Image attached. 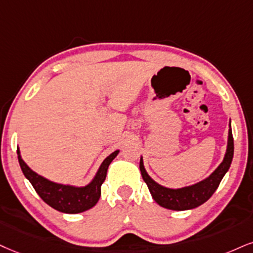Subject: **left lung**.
Here are the masks:
<instances>
[{
	"label": "left lung",
	"mask_w": 253,
	"mask_h": 253,
	"mask_svg": "<svg viewBox=\"0 0 253 253\" xmlns=\"http://www.w3.org/2000/svg\"><path fill=\"white\" fill-rule=\"evenodd\" d=\"M233 158V137L231 130V120H230V129L229 136H227V146L226 152L224 156L222 163L217 167V169L213 171L210 176L201 182L192 184V185L184 186L179 189H170L165 188L149 176L146 172L144 164H143V157H141L139 162V170H141L142 177L144 182L148 185L149 191H150L152 198L158 205L165 209L174 211H184L191 210L204 204L211 196L216 191L220 180L225 176V173L229 170Z\"/></svg>",
	"instance_id": "obj_1"
}]
</instances>
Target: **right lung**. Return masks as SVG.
I'll use <instances>...</instances> for the list:
<instances>
[{"label": "right lung", "mask_w": 253, "mask_h": 253, "mask_svg": "<svg viewBox=\"0 0 253 253\" xmlns=\"http://www.w3.org/2000/svg\"><path fill=\"white\" fill-rule=\"evenodd\" d=\"M120 150L114 151L102 162L101 167L96 172L93 179L85 186H74L69 184H60L51 182L41 174L31 170L22 160L20 149L17 148L18 163L26 178L34 186L37 195L44 201L49 207L64 213H80L89 210L97 204L101 197V186L107 177L109 165Z\"/></svg>", "instance_id": "obj_1"}]
</instances>
